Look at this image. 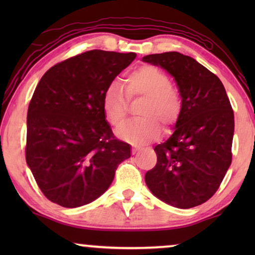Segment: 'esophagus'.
<instances>
[{"label":"esophagus","instance_id":"34e87169","mask_svg":"<svg viewBox=\"0 0 255 255\" xmlns=\"http://www.w3.org/2000/svg\"><path fill=\"white\" fill-rule=\"evenodd\" d=\"M139 152V149L137 147H133L132 148V154H137V153Z\"/></svg>","mask_w":255,"mask_h":255}]
</instances>
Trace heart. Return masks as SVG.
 <instances>
[{
	"label": "heart",
	"mask_w": 255,
	"mask_h": 255,
	"mask_svg": "<svg viewBox=\"0 0 255 255\" xmlns=\"http://www.w3.org/2000/svg\"><path fill=\"white\" fill-rule=\"evenodd\" d=\"M125 94L128 100L142 99L138 116L117 131L118 137L135 146L155 140L161 133L159 122L170 127L175 123L181 110L177 92L170 87L168 75L155 66L145 65L131 72L124 81ZM102 110L108 123L121 127L128 114V103L118 83L108 87L102 100Z\"/></svg>",
	"instance_id": "1"
}]
</instances>
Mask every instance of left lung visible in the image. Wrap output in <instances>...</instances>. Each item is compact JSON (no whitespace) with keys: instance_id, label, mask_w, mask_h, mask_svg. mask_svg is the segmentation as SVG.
<instances>
[{"instance_id":"left-lung-1","label":"left lung","mask_w":255,"mask_h":255,"mask_svg":"<svg viewBox=\"0 0 255 255\" xmlns=\"http://www.w3.org/2000/svg\"><path fill=\"white\" fill-rule=\"evenodd\" d=\"M142 61L158 66L175 80L181 110L174 131L156 145L158 161L145 174L151 193L180 209L207 202L231 165L235 115L221 80L194 58L166 52Z\"/></svg>"}]
</instances>
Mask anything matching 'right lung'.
<instances>
[{
	"label": "right lung",
	"mask_w": 255,
	"mask_h": 255,
	"mask_svg": "<svg viewBox=\"0 0 255 255\" xmlns=\"http://www.w3.org/2000/svg\"><path fill=\"white\" fill-rule=\"evenodd\" d=\"M135 53L93 50L54 65L27 109L25 158L43 194L78 208L106 193L131 146L115 139L102 100Z\"/></svg>",
	"instance_id": "right-lung-1"
}]
</instances>
